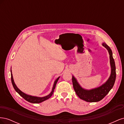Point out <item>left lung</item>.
Masks as SVG:
<instances>
[{
    "label": "left lung",
    "instance_id": "8db88e82",
    "mask_svg": "<svg viewBox=\"0 0 124 124\" xmlns=\"http://www.w3.org/2000/svg\"><path fill=\"white\" fill-rule=\"evenodd\" d=\"M102 45L108 50L110 55L111 74L107 81L99 87L87 89L82 87L77 78L72 76V84L76 94L80 99L89 102H98L102 100L113 87L116 79V67L112 51L106 43L103 42Z\"/></svg>",
    "mask_w": 124,
    "mask_h": 124
}]
</instances>
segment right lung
<instances>
[{"label":"right lung","instance_id":"add662e5","mask_svg":"<svg viewBox=\"0 0 124 124\" xmlns=\"http://www.w3.org/2000/svg\"><path fill=\"white\" fill-rule=\"evenodd\" d=\"M11 82H12V85L13 86L14 89L16 90V91L26 101H28V102H31V103H39L43 102V101H44L45 100L49 99L50 97L52 96V95H53V93L54 91V89L55 88V87H56V84H57V82L60 78V77H59L55 80L53 86V88H52V91L49 93V94L47 96H46L40 97L33 96L26 94V93H24V92H22L21 90L17 87V86L16 85V83H15V82L13 80L11 68Z\"/></svg>","mask_w":124,"mask_h":124}]
</instances>
